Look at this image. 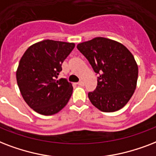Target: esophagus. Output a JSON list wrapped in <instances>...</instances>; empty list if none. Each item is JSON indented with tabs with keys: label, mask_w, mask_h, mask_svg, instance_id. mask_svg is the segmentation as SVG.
<instances>
[{
	"label": "esophagus",
	"mask_w": 156,
	"mask_h": 156,
	"mask_svg": "<svg viewBox=\"0 0 156 156\" xmlns=\"http://www.w3.org/2000/svg\"><path fill=\"white\" fill-rule=\"evenodd\" d=\"M77 84H78V85H80V86H83V85H84V81H82V80H80V81H79L78 82V83H77Z\"/></svg>",
	"instance_id": "1"
}]
</instances>
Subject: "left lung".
<instances>
[{
    "instance_id": "obj_1",
    "label": "left lung",
    "mask_w": 156,
    "mask_h": 156,
    "mask_svg": "<svg viewBox=\"0 0 156 156\" xmlns=\"http://www.w3.org/2000/svg\"><path fill=\"white\" fill-rule=\"evenodd\" d=\"M97 74L98 85L88 94L91 103L103 112L127 104L137 86L138 67L131 52L119 42L95 37L77 44Z\"/></svg>"
}]
</instances>
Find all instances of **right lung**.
Wrapping results in <instances>:
<instances>
[{
    "instance_id": "add662e5",
    "label": "right lung",
    "mask_w": 156,
    "mask_h": 156,
    "mask_svg": "<svg viewBox=\"0 0 156 156\" xmlns=\"http://www.w3.org/2000/svg\"><path fill=\"white\" fill-rule=\"evenodd\" d=\"M74 43L44 40L29 47L19 61L16 79L27 104L35 112L51 115L67 104L73 87L58 79L62 63L74 49Z\"/></svg>"
}]
</instances>
